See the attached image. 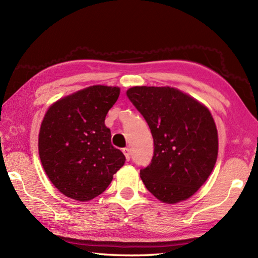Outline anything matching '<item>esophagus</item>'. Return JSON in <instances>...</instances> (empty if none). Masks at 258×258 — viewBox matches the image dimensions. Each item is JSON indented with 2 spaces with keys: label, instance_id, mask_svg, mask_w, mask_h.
<instances>
[{
  "label": "esophagus",
  "instance_id": "1",
  "mask_svg": "<svg viewBox=\"0 0 258 258\" xmlns=\"http://www.w3.org/2000/svg\"><path fill=\"white\" fill-rule=\"evenodd\" d=\"M123 153H124V155L126 157V160L130 161V158H131V149H130V147H124Z\"/></svg>",
  "mask_w": 258,
  "mask_h": 258
}]
</instances>
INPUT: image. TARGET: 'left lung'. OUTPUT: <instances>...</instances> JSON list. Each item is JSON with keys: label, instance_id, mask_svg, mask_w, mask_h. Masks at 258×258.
<instances>
[{"label": "left lung", "instance_id": "obj_1", "mask_svg": "<svg viewBox=\"0 0 258 258\" xmlns=\"http://www.w3.org/2000/svg\"><path fill=\"white\" fill-rule=\"evenodd\" d=\"M126 95L143 115L154 141L151 164L140 173L146 188L167 204L189 199L217 160V128L211 112L169 86H134Z\"/></svg>", "mask_w": 258, "mask_h": 258}]
</instances>
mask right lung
Here are the masks:
<instances>
[{
    "label": "right lung",
    "mask_w": 258,
    "mask_h": 258,
    "mask_svg": "<svg viewBox=\"0 0 258 258\" xmlns=\"http://www.w3.org/2000/svg\"><path fill=\"white\" fill-rule=\"evenodd\" d=\"M119 87L93 85L50 106L38 134V154L52 184L65 196L87 202L102 194L125 156L111 143L105 117Z\"/></svg>",
    "instance_id": "add662e5"
}]
</instances>
